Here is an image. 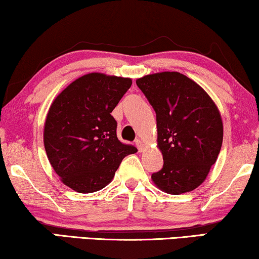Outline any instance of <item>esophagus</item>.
I'll return each mask as SVG.
<instances>
[{"label":"esophagus","instance_id":"1","mask_svg":"<svg viewBox=\"0 0 259 259\" xmlns=\"http://www.w3.org/2000/svg\"><path fill=\"white\" fill-rule=\"evenodd\" d=\"M136 145H137V147H138V150H139V152H141L143 151V141H141L140 139H137L136 140Z\"/></svg>","mask_w":259,"mask_h":259}]
</instances>
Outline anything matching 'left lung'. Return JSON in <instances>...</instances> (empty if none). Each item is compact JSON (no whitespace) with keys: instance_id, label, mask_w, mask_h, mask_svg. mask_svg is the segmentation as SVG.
Segmentation results:
<instances>
[{"instance_id":"8db88e82","label":"left lung","mask_w":259,"mask_h":259,"mask_svg":"<svg viewBox=\"0 0 259 259\" xmlns=\"http://www.w3.org/2000/svg\"><path fill=\"white\" fill-rule=\"evenodd\" d=\"M137 86L157 114L164 165L152 180L166 193L190 192L204 182L221 152L223 122L217 106L199 84L178 72L146 75Z\"/></svg>"}]
</instances>
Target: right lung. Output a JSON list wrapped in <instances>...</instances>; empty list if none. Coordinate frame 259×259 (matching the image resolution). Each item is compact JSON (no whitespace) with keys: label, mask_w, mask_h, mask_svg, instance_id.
Here are the masks:
<instances>
[{"label":"right lung","mask_w":259,"mask_h":259,"mask_svg":"<svg viewBox=\"0 0 259 259\" xmlns=\"http://www.w3.org/2000/svg\"><path fill=\"white\" fill-rule=\"evenodd\" d=\"M131 86L126 77L91 73L53 101L45 123L46 153L62 183L76 192L104 189L122 159L138 151L118 139L111 114Z\"/></svg>","instance_id":"1"}]
</instances>
